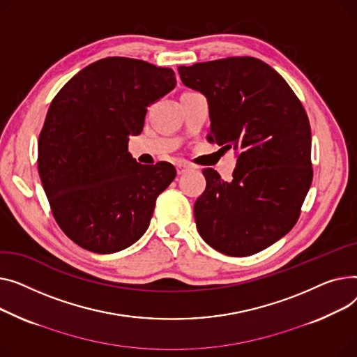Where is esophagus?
I'll return each mask as SVG.
<instances>
[{"label":"esophagus","instance_id":"1","mask_svg":"<svg viewBox=\"0 0 357 357\" xmlns=\"http://www.w3.org/2000/svg\"><path fill=\"white\" fill-rule=\"evenodd\" d=\"M176 169H177V173H178V174H183V173H185L188 169H190V165H188L187 162H177Z\"/></svg>","mask_w":357,"mask_h":357}]
</instances>
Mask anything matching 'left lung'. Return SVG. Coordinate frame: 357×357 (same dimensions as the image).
<instances>
[{
    "instance_id": "left-lung-1",
    "label": "left lung",
    "mask_w": 357,
    "mask_h": 357,
    "mask_svg": "<svg viewBox=\"0 0 357 357\" xmlns=\"http://www.w3.org/2000/svg\"><path fill=\"white\" fill-rule=\"evenodd\" d=\"M187 88L208 103V142L239 153L232 180L204 169L195 219L207 245L249 257L297 223L312 181L311 128L284 77L255 57H226L180 66Z\"/></svg>"
}]
</instances>
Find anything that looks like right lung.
Returning a JSON list of instances; mask_svg holds the SVG:
<instances>
[{"instance_id": "1", "label": "right lung", "mask_w": 357, "mask_h": 357, "mask_svg": "<svg viewBox=\"0 0 357 357\" xmlns=\"http://www.w3.org/2000/svg\"><path fill=\"white\" fill-rule=\"evenodd\" d=\"M176 86L174 72L130 57L82 69L50 103L38 138V174L63 232L95 254H114L149 229L174 165L128 153L146 108Z\"/></svg>"}]
</instances>
